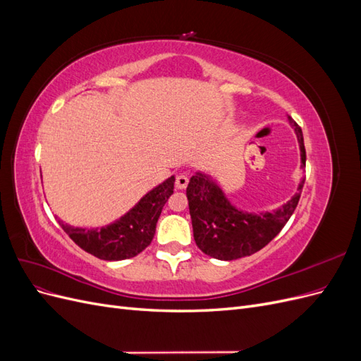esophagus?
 <instances>
[{
  "label": "esophagus",
  "instance_id": "1",
  "mask_svg": "<svg viewBox=\"0 0 361 361\" xmlns=\"http://www.w3.org/2000/svg\"><path fill=\"white\" fill-rule=\"evenodd\" d=\"M188 182H190V179H188L187 174H179V176L176 178V188L185 190L188 187Z\"/></svg>",
  "mask_w": 361,
  "mask_h": 361
}]
</instances>
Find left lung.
I'll use <instances>...</instances> for the list:
<instances>
[{
    "mask_svg": "<svg viewBox=\"0 0 361 361\" xmlns=\"http://www.w3.org/2000/svg\"><path fill=\"white\" fill-rule=\"evenodd\" d=\"M289 123L298 137L301 150V167H305V147L302 130L292 117ZM304 178L298 185V192L274 212L248 214L231 204L224 192L206 174L197 173L190 179L187 197L192 223L194 241L204 255L235 260L255 255L274 239L289 221L300 202Z\"/></svg>",
    "mask_w": 361,
    "mask_h": 361,
    "instance_id": "8db88e82",
    "label": "left lung"
}]
</instances>
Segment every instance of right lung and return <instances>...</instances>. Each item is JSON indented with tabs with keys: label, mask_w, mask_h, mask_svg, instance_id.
<instances>
[{
	"label": "right lung",
	"mask_w": 361,
	"mask_h": 361,
	"mask_svg": "<svg viewBox=\"0 0 361 361\" xmlns=\"http://www.w3.org/2000/svg\"><path fill=\"white\" fill-rule=\"evenodd\" d=\"M174 190V176L147 192L126 215L102 228H80L59 224L72 241L102 260H123L141 253L154 239L164 204Z\"/></svg>",
	"instance_id": "right-lung-1"
}]
</instances>
